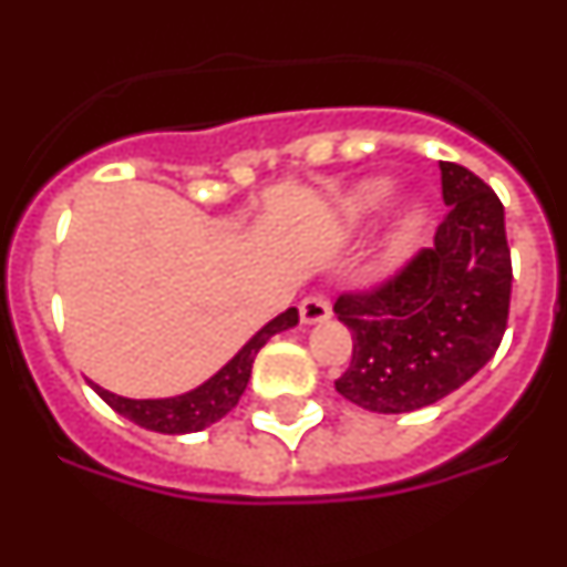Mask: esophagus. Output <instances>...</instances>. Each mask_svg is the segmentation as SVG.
I'll list each match as a JSON object with an SVG mask.
<instances>
[{"instance_id": "esophagus-1", "label": "esophagus", "mask_w": 567, "mask_h": 567, "mask_svg": "<svg viewBox=\"0 0 567 567\" xmlns=\"http://www.w3.org/2000/svg\"><path fill=\"white\" fill-rule=\"evenodd\" d=\"M332 315V303H329L327 295H309L303 303H300V320L303 323H323Z\"/></svg>"}]
</instances>
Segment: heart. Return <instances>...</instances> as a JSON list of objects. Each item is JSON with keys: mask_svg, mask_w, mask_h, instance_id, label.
<instances>
[{"mask_svg": "<svg viewBox=\"0 0 567 567\" xmlns=\"http://www.w3.org/2000/svg\"><path fill=\"white\" fill-rule=\"evenodd\" d=\"M394 193V184L385 182V178H372V182H365L363 187L358 189V202H354V209L358 215H369V213H378V209L385 207V202L392 198ZM425 213L423 207H409L403 215V233H417L420 224H423Z\"/></svg>", "mask_w": 567, "mask_h": 567, "instance_id": "obj_1", "label": "heart"}]
</instances>
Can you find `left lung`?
Listing matches in <instances>:
<instances>
[{
  "mask_svg": "<svg viewBox=\"0 0 567 567\" xmlns=\"http://www.w3.org/2000/svg\"><path fill=\"white\" fill-rule=\"evenodd\" d=\"M443 224L378 287L343 292L334 315L352 329V363L334 389L360 409L417 412L457 392L494 358L511 303V249L497 193L440 162Z\"/></svg>",
  "mask_w": 567,
  "mask_h": 567,
  "instance_id": "8db88e82",
  "label": "left lung"
}]
</instances>
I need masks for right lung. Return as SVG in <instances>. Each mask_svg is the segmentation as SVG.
I'll return each mask as SVG.
<instances>
[{
  "label": "right lung",
  "instance_id": "obj_1",
  "mask_svg": "<svg viewBox=\"0 0 567 567\" xmlns=\"http://www.w3.org/2000/svg\"><path fill=\"white\" fill-rule=\"evenodd\" d=\"M298 323V309H287L280 312L278 318L269 320L267 327L260 329L255 338H249V343L224 365L221 372H215L207 383H202L198 389L187 394H178V398H164V400H130L118 398V394L107 392L102 385L93 383L99 398L118 412L122 417L133 420L135 425L150 429V432L158 434H189L202 432L207 425L218 423L224 414H229L238 405L240 394L247 389L249 374H252L255 354L264 349L272 334L284 332V329H292Z\"/></svg>",
  "mask_w": 567,
  "mask_h": 567
}]
</instances>
